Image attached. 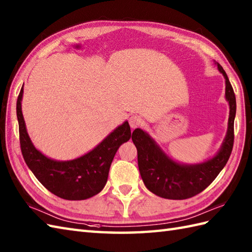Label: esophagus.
Here are the masks:
<instances>
[{"mask_svg": "<svg viewBox=\"0 0 252 252\" xmlns=\"http://www.w3.org/2000/svg\"><path fill=\"white\" fill-rule=\"evenodd\" d=\"M128 121H130V126H131L132 130H133V128L138 127L143 122L142 118H140L139 116H132Z\"/></svg>", "mask_w": 252, "mask_h": 252, "instance_id": "obj_1", "label": "esophagus"}]
</instances>
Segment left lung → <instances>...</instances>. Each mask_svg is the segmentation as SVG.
Segmentation results:
<instances>
[{
	"instance_id": "obj_1",
	"label": "left lung",
	"mask_w": 252,
	"mask_h": 252,
	"mask_svg": "<svg viewBox=\"0 0 252 252\" xmlns=\"http://www.w3.org/2000/svg\"><path fill=\"white\" fill-rule=\"evenodd\" d=\"M225 79V99L230 115L227 130L219 151L213 158L196 164H184L169 158L156 140L142 128H135L132 140L137 149L140 176L149 191L168 200H185L205 190L222 171L231 156L234 143L236 98L224 69L215 62Z\"/></svg>"
}]
</instances>
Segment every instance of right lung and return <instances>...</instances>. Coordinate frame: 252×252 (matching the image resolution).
I'll use <instances>...</instances> for the list:
<instances>
[{
	"mask_svg": "<svg viewBox=\"0 0 252 252\" xmlns=\"http://www.w3.org/2000/svg\"><path fill=\"white\" fill-rule=\"evenodd\" d=\"M23 87L17 99L21 153L34 176L47 190L64 200L80 201L96 195L107 183L110 164L120 146L131 138L128 122L116 127L96 147L73 160L58 161L35 148L21 110Z\"/></svg>",
	"mask_w": 252,
	"mask_h": 252,
	"instance_id": "add662e5",
	"label": "right lung"
}]
</instances>
